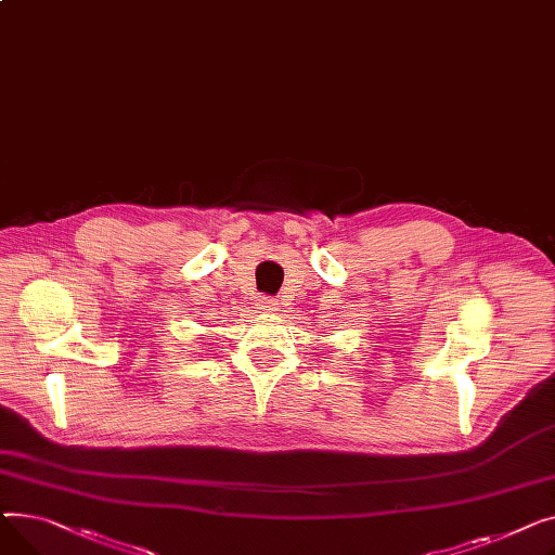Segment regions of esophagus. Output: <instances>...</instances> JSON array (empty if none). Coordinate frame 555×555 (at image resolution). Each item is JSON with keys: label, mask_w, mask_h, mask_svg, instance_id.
I'll list each match as a JSON object with an SVG mask.
<instances>
[{"label": "esophagus", "mask_w": 555, "mask_h": 555, "mask_svg": "<svg viewBox=\"0 0 555 555\" xmlns=\"http://www.w3.org/2000/svg\"><path fill=\"white\" fill-rule=\"evenodd\" d=\"M278 300L275 298H269V296H262L259 298V309H264V311H278Z\"/></svg>", "instance_id": "obj_1"}]
</instances>
